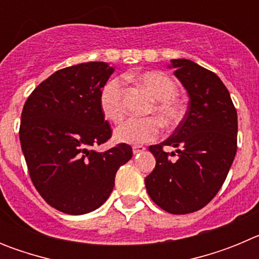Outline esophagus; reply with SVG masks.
<instances>
[{"mask_svg":"<svg viewBox=\"0 0 259 259\" xmlns=\"http://www.w3.org/2000/svg\"><path fill=\"white\" fill-rule=\"evenodd\" d=\"M134 154L136 155V154H139V153H143L144 150H145V146H141V145H136V146H134Z\"/></svg>","mask_w":259,"mask_h":259,"instance_id":"esophagus-1","label":"esophagus"}]
</instances>
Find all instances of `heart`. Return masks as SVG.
<instances>
[{
  "mask_svg": "<svg viewBox=\"0 0 259 259\" xmlns=\"http://www.w3.org/2000/svg\"><path fill=\"white\" fill-rule=\"evenodd\" d=\"M137 80L148 89L154 98L149 113L157 114L168 127L179 124L184 118L185 109L176 98L178 87L170 76L162 71H149L137 76ZM100 107L106 119L118 123L124 116L123 88L120 80H109L100 93ZM161 134V122L155 116L130 118L119 124L114 131V139L118 143L128 145H143L155 140Z\"/></svg>",
  "mask_w": 259,
  "mask_h": 259,
  "instance_id": "obj_1",
  "label": "heart"
}]
</instances>
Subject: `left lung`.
Instances as JSON below:
<instances>
[{
	"label": "left lung",
	"instance_id": "left-lung-1",
	"mask_svg": "<svg viewBox=\"0 0 259 259\" xmlns=\"http://www.w3.org/2000/svg\"><path fill=\"white\" fill-rule=\"evenodd\" d=\"M168 67L188 92V110L167 140L149 146L155 167L145 187L164 211L189 214L206 206L227 178L237 150V113L214 72L184 58ZM166 145L177 148L175 160Z\"/></svg>",
	"mask_w": 259,
	"mask_h": 259
}]
</instances>
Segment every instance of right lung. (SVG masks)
<instances>
[{
	"label": "right lung",
	"mask_w": 259,
	"mask_h": 259,
	"mask_svg": "<svg viewBox=\"0 0 259 259\" xmlns=\"http://www.w3.org/2000/svg\"><path fill=\"white\" fill-rule=\"evenodd\" d=\"M113 72L106 62L62 68L38 84L23 107L19 139L32 183L50 206L66 214L101 206L118 168L132 158L127 144L93 149L111 137L100 93Z\"/></svg>",
	"instance_id": "1"
}]
</instances>
